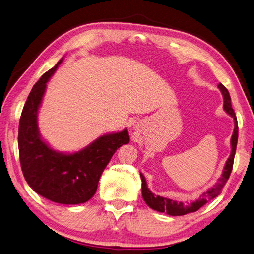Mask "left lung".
<instances>
[{"instance_id": "obj_1", "label": "left lung", "mask_w": 254, "mask_h": 254, "mask_svg": "<svg viewBox=\"0 0 254 254\" xmlns=\"http://www.w3.org/2000/svg\"><path fill=\"white\" fill-rule=\"evenodd\" d=\"M218 88L221 90V92L224 97V110L228 115H230L234 118V122H235L234 133L232 136V140H230V143H232V152H230V155L228 157L226 164H225L222 177L218 179V182L215 185H214V187L205 191L204 193H202L198 200H195L194 202H191L190 204L186 205L183 203V202H177L167 198H163V196H160V195H154V193H152L150 189L148 188V186H146L144 176L142 174H140V177H141V180H142L143 200L145 201V203L148 204L151 208H153V210L161 213H167L168 215H172V216H180V215H186V214L188 213L196 212L200 207H202L205 203H207L208 201L216 198V196L221 193L225 184L227 183V180L230 176V173H232V170H233L236 148H237L238 123H237V117H236L235 112L232 108V103H230L232 99H230L228 90L225 88L222 83L218 84Z\"/></svg>"}]
</instances>
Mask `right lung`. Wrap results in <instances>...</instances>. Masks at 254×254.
Instances as JSON below:
<instances>
[{"label": "right lung", "mask_w": 254, "mask_h": 254, "mask_svg": "<svg viewBox=\"0 0 254 254\" xmlns=\"http://www.w3.org/2000/svg\"><path fill=\"white\" fill-rule=\"evenodd\" d=\"M61 63L43 74L28 95L18 128L19 160L26 182L38 194L56 203L80 204L94 195L104 168L116 150L129 142V134L127 129L104 134L71 154L56 152L43 141L38 110L47 82Z\"/></svg>", "instance_id": "add662e5"}]
</instances>
